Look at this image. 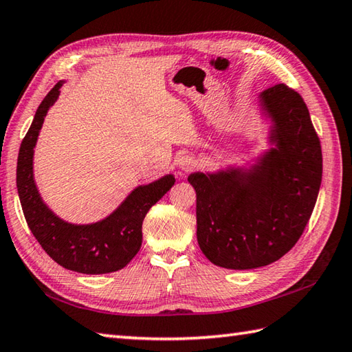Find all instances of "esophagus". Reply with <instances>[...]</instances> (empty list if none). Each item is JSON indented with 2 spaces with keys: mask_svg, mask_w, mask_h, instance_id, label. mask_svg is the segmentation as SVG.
<instances>
[{
  "mask_svg": "<svg viewBox=\"0 0 352 352\" xmlns=\"http://www.w3.org/2000/svg\"><path fill=\"white\" fill-rule=\"evenodd\" d=\"M177 165H179V168L184 171H191L196 167V159L190 155H182L177 159Z\"/></svg>",
  "mask_w": 352,
  "mask_h": 352,
  "instance_id": "1",
  "label": "esophagus"
}]
</instances>
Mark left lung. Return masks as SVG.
I'll return each instance as SVG.
<instances>
[{"label":"left lung","mask_w":352,"mask_h":352,"mask_svg":"<svg viewBox=\"0 0 352 352\" xmlns=\"http://www.w3.org/2000/svg\"><path fill=\"white\" fill-rule=\"evenodd\" d=\"M273 121L253 168L193 173L197 243L210 262L251 270L279 261L299 241L322 182V147L302 96L285 84L261 94Z\"/></svg>","instance_id":"left-lung-1"}]
</instances>
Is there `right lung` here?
I'll return each mask as SVG.
<instances>
[{"mask_svg": "<svg viewBox=\"0 0 352 352\" xmlns=\"http://www.w3.org/2000/svg\"><path fill=\"white\" fill-rule=\"evenodd\" d=\"M63 81L43 99L19 147L16 188L30 231L43 250L61 267L82 274L113 273L124 268L141 248L142 222L148 210L175 185L167 175L135 188L104 221L90 225L64 222L47 208L33 181V148L47 110L59 96Z\"/></svg>", "mask_w": 352, "mask_h": 352, "instance_id": "right-lung-1", "label": "right lung"}]
</instances>
